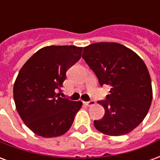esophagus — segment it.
Listing matches in <instances>:
<instances>
[{
    "instance_id": "1",
    "label": "esophagus",
    "mask_w": 160,
    "mask_h": 160,
    "mask_svg": "<svg viewBox=\"0 0 160 160\" xmlns=\"http://www.w3.org/2000/svg\"><path fill=\"white\" fill-rule=\"evenodd\" d=\"M86 104H87V105H88V106H92V105H94V104H95V101L94 100L88 101V102H87V103H86Z\"/></svg>"
}]
</instances>
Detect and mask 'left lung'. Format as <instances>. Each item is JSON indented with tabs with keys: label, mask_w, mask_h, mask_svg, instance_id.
I'll return each mask as SVG.
<instances>
[{
	"label": "left lung",
	"mask_w": 160,
	"mask_h": 160,
	"mask_svg": "<svg viewBox=\"0 0 160 160\" xmlns=\"http://www.w3.org/2000/svg\"><path fill=\"white\" fill-rule=\"evenodd\" d=\"M82 58L110 94L98 103L105 112L94 126L107 135H123L134 129L148 114L152 90L148 68L133 50L118 42H95L85 47Z\"/></svg>",
	"instance_id": "obj_1"
}]
</instances>
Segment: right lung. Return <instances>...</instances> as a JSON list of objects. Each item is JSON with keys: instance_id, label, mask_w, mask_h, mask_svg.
<instances>
[{"instance_id": "right-lung-1", "label": "right lung", "mask_w": 160, "mask_h": 160, "mask_svg": "<svg viewBox=\"0 0 160 160\" xmlns=\"http://www.w3.org/2000/svg\"><path fill=\"white\" fill-rule=\"evenodd\" d=\"M81 47L47 46L38 50L19 72L13 86L16 110L33 133L51 138L69 129L82 102L60 97L66 72L80 59Z\"/></svg>"}]
</instances>
